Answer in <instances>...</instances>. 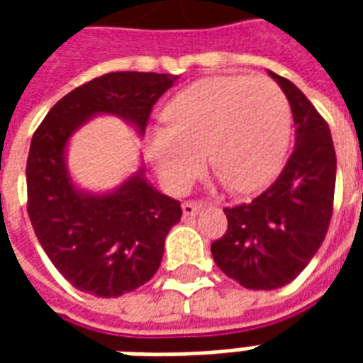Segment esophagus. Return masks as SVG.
<instances>
[{"label":"esophagus","mask_w":363,"mask_h":363,"mask_svg":"<svg viewBox=\"0 0 363 363\" xmlns=\"http://www.w3.org/2000/svg\"><path fill=\"white\" fill-rule=\"evenodd\" d=\"M200 210H202V204H198V202H184V204H182V213H184V218H192V216H196Z\"/></svg>","instance_id":"34e87169"}]
</instances>
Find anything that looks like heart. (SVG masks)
<instances>
[{"instance_id": "b5f03b06", "label": "heart", "mask_w": 363, "mask_h": 363, "mask_svg": "<svg viewBox=\"0 0 363 363\" xmlns=\"http://www.w3.org/2000/svg\"><path fill=\"white\" fill-rule=\"evenodd\" d=\"M167 128L151 134L159 181L182 194L208 161L233 192H255L280 171L291 108L268 77H208L173 96L163 111Z\"/></svg>"}]
</instances>
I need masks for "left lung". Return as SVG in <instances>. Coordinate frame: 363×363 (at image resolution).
Listing matches in <instances>:
<instances>
[{"label": "left lung", "instance_id": "obj_1", "mask_svg": "<svg viewBox=\"0 0 363 363\" xmlns=\"http://www.w3.org/2000/svg\"><path fill=\"white\" fill-rule=\"evenodd\" d=\"M268 74L288 96L296 147L260 196L223 208L228 231L212 243L221 272L249 289L296 280L325 241L335 202L336 153L327 120L289 79Z\"/></svg>", "mask_w": 363, "mask_h": 363}]
</instances>
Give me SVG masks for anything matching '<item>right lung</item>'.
Returning a JSON list of instances; mask_svg holds the SVG:
<instances>
[{"mask_svg": "<svg viewBox=\"0 0 363 363\" xmlns=\"http://www.w3.org/2000/svg\"><path fill=\"white\" fill-rule=\"evenodd\" d=\"M177 75L112 72L54 104L36 128L27 159V212L38 243L74 288L96 297L134 291L157 272L181 202L145 181L143 167L118 189H75L66 165L69 138L96 114H114L143 135L151 108Z\"/></svg>", "mask_w": 363, "mask_h": 363, "instance_id": "add662e5", "label": "right lung"}]
</instances>
